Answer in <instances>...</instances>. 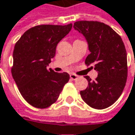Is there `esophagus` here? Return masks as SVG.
<instances>
[{"instance_id": "34e87169", "label": "esophagus", "mask_w": 135, "mask_h": 135, "mask_svg": "<svg viewBox=\"0 0 135 135\" xmlns=\"http://www.w3.org/2000/svg\"><path fill=\"white\" fill-rule=\"evenodd\" d=\"M78 78V76H76V74H70V79L71 80H76Z\"/></svg>"}]
</instances>
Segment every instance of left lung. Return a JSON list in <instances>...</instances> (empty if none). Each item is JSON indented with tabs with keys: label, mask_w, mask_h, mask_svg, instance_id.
Returning <instances> with one entry per match:
<instances>
[{
	"label": "left lung",
	"mask_w": 135,
	"mask_h": 135,
	"mask_svg": "<svg viewBox=\"0 0 135 135\" xmlns=\"http://www.w3.org/2000/svg\"><path fill=\"white\" fill-rule=\"evenodd\" d=\"M73 28L86 38L90 54L85 64L92 65L98 76H90L86 90L80 91L83 100L94 109L107 108L116 102L125 86L128 61L124 44L120 36L109 25L96 21H78Z\"/></svg>",
	"instance_id": "left-lung-1"
}]
</instances>
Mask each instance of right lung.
Returning <instances> with one entry per match:
<instances>
[{
  "label": "right lung",
  "mask_w": 135,
  "mask_h": 135,
  "mask_svg": "<svg viewBox=\"0 0 135 135\" xmlns=\"http://www.w3.org/2000/svg\"><path fill=\"white\" fill-rule=\"evenodd\" d=\"M73 25H39L25 31L16 42L11 74L23 98L44 109L54 104L69 80L67 73H58L47 66L55 56L57 44Z\"/></svg>",
  "instance_id": "obj_1"
}]
</instances>
